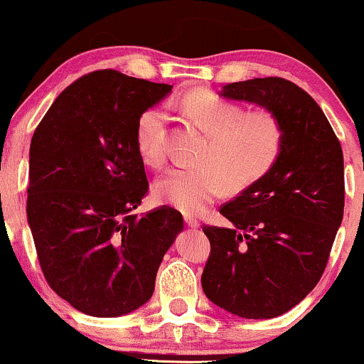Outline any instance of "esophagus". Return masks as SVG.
<instances>
[{"label":"esophagus","instance_id":"1","mask_svg":"<svg viewBox=\"0 0 364 364\" xmlns=\"http://www.w3.org/2000/svg\"><path fill=\"white\" fill-rule=\"evenodd\" d=\"M185 224L191 229H198L200 228L198 219H195V217H191V215H185Z\"/></svg>","mask_w":364,"mask_h":364}]
</instances>
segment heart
I'll return each mask as SVG.
<instances>
[{
    "label": "heart",
    "instance_id": "obj_1",
    "mask_svg": "<svg viewBox=\"0 0 364 364\" xmlns=\"http://www.w3.org/2000/svg\"><path fill=\"white\" fill-rule=\"evenodd\" d=\"M188 114L207 133L208 145L200 156L202 168H173L154 185L161 202L185 214H202L225 190L237 193L274 168L282 150L284 132L267 111L245 112L237 104L212 92H191L183 101ZM166 112L150 107L136 121V150L145 164L164 162Z\"/></svg>",
    "mask_w": 364,
    "mask_h": 364
}]
</instances>
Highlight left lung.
<instances>
[{
  "instance_id": "8db88e82",
  "label": "left lung",
  "mask_w": 364,
  "mask_h": 364,
  "mask_svg": "<svg viewBox=\"0 0 364 364\" xmlns=\"http://www.w3.org/2000/svg\"><path fill=\"white\" fill-rule=\"evenodd\" d=\"M219 95L269 111L284 141L274 168L220 208L231 225H203L202 287L232 315L274 318L303 301L327 267L344 215V157L318 104L289 80L228 83Z\"/></svg>"
}]
</instances>
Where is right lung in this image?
Returning a JSON list of instances; mask_svg holds the SVG:
<instances>
[{
	"label": "right lung",
	"mask_w": 364,
	"mask_h": 364,
	"mask_svg": "<svg viewBox=\"0 0 364 364\" xmlns=\"http://www.w3.org/2000/svg\"><path fill=\"white\" fill-rule=\"evenodd\" d=\"M173 85L99 70L66 87L36 128L27 220L46 281L78 311L112 318L152 298L183 215L132 214L147 195L136 121Z\"/></svg>",
	"instance_id": "right-lung-1"
}]
</instances>
